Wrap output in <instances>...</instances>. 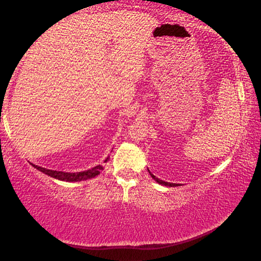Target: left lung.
Listing matches in <instances>:
<instances>
[{"label": "left lung", "instance_id": "1", "mask_svg": "<svg viewBox=\"0 0 261 261\" xmlns=\"http://www.w3.org/2000/svg\"><path fill=\"white\" fill-rule=\"evenodd\" d=\"M148 173H149V175L152 176L153 179H155L159 184L166 185V187H178V185H179V184H175V183H168V182H165V180H161V179H159V178H158V177H155V176H154V175H153V174H152L151 171H149V170H148Z\"/></svg>", "mask_w": 261, "mask_h": 261}]
</instances>
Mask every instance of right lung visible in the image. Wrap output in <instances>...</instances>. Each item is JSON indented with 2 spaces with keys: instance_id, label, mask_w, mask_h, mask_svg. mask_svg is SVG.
Here are the masks:
<instances>
[{
  "instance_id": "1",
  "label": "right lung",
  "mask_w": 261,
  "mask_h": 261,
  "mask_svg": "<svg viewBox=\"0 0 261 261\" xmlns=\"http://www.w3.org/2000/svg\"><path fill=\"white\" fill-rule=\"evenodd\" d=\"M108 159L109 158L106 159L105 162H107ZM32 166L34 168H37L38 170H40L41 173L50 176V177H54V178L60 179V180H65V182H79V180H86V179L93 178L96 175L100 174L101 170H103V167L100 165L94 167V168H92V169H88L85 171H79V173H64V171H56V170L46 169V168H42V167H39L35 165H32Z\"/></svg>"
}]
</instances>
